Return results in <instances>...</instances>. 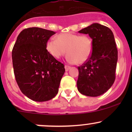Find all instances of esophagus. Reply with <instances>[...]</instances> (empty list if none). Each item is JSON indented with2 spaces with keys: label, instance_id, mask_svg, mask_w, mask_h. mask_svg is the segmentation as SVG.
<instances>
[{
  "label": "esophagus",
  "instance_id": "obj_1",
  "mask_svg": "<svg viewBox=\"0 0 132 132\" xmlns=\"http://www.w3.org/2000/svg\"><path fill=\"white\" fill-rule=\"evenodd\" d=\"M64 68H65V70H66V71H68L69 70V69L71 68V66H68V65H65Z\"/></svg>",
  "mask_w": 132,
  "mask_h": 132
}]
</instances>
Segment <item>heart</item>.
I'll use <instances>...</instances> for the list:
<instances>
[{
    "instance_id": "b5f03b06",
    "label": "heart",
    "mask_w": 132,
    "mask_h": 132,
    "mask_svg": "<svg viewBox=\"0 0 132 132\" xmlns=\"http://www.w3.org/2000/svg\"><path fill=\"white\" fill-rule=\"evenodd\" d=\"M46 49L56 59L61 58L68 51L67 60L69 63L81 64L90 58L93 51V42L86 35L63 33L59 34L56 39H49Z\"/></svg>"
}]
</instances>
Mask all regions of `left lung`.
I'll return each mask as SVG.
<instances>
[{
  "label": "left lung",
  "mask_w": 132,
  "mask_h": 132,
  "mask_svg": "<svg viewBox=\"0 0 132 132\" xmlns=\"http://www.w3.org/2000/svg\"><path fill=\"white\" fill-rule=\"evenodd\" d=\"M79 33L91 38L93 51L90 58L78 67V89L87 96H99L107 91L116 79L118 51L114 36L109 28L97 23Z\"/></svg>",
  "instance_id": "1"
}]
</instances>
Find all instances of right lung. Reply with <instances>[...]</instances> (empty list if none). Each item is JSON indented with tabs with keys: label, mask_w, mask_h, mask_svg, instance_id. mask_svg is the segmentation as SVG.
I'll list each match as a JSON object with an SVG mask.
<instances>
[{
	"label": "right lung",
	"mask_w": 132,
	"mask_h": 132,
	"mask_svg": "<svg viewBox=\"0 0 132 132\" xmlns=\"http://www.w3.org/2000/svg\"><path fill=\"white\" fill-rule=\"evenodd\" d=\"M54 31L38 27L25 28L12 50L15 77L24 95L37 102L49 101L58 92L64 66L48 52L46 44Z\"/></svg>",
	"instance_id": "1"
}]
</instances>
